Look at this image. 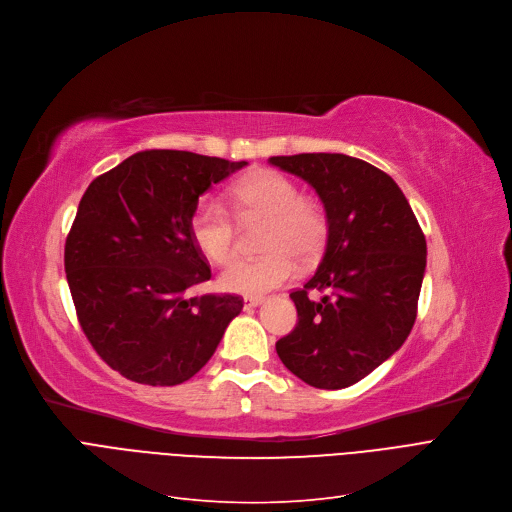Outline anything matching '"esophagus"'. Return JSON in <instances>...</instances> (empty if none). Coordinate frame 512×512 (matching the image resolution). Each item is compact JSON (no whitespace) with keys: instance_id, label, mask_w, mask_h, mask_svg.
I'll return each mask as SVG.
<instances>
[{"instance_id":"esophagus-1","label":"esophagus","mask_w":512,"mask_h":512,"mask_svg":"<svg viewBox=\"0 0 512 512\" xmlns=\"http://www.w3.org/2000/svg\"><path fill=\"white\" fill-rule=\"evenodd\" d=\"M262 302H264V298H262V296H250V298L243 300V304H246L248 308H256V306H260Z\"/></svg>"}]
</instances>
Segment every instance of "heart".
<instances>
[{
  "label": "heart",
  "instance_id": "1",
  "mask_svg": "<svg viewBox=\"0 0 512 512\" xmlns=\"http://www.w3.org/2000/svg\"><path fill=\"white\" fill-rule=\"evenodd\" d=\"M231 202L243 218L266 216L264 256L235 258L221 273L223 289L241 296H260L291 281L300 262H310L325 248L327 214L302 198L298 185L277 170H258L231 187ZM198 250L214 264H225L235 252L237 227L231 210L212 196L202 198L189 218Z\"/></svg>",
  "mask_w": 512,
  "mask_h": 512
}]
</instances>
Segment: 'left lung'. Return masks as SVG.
<instances>
[{
  "label": "left lung",
  "mask_w": 512,
  "mask_h": 512,
  "mask_svg": "<svg viewBox=\"0 0 512 512\" xmlns=\"http://www.w3.org/2000/svg\"><path fill=\"white\" fill-rule=\"evenodd\" d=\"M304 179L327 214V246L312 279L289 298L298 325L277 342L285 367L319 389H342L373 373L415 325L427 243L396 181L346 154L273 156ZM327 290L312 303L307 291Z\"/></svg>",
  "instance_id": "obj_1"
}]
</instances>
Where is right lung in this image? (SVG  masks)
I'll use <instances>...</instances> for the list:
<instances>
[{
	"mask_svg": "<svg viewBox=\"0 0 512 512\" xmlns=\"http://www.w3.org/2000/svg\"><path fill=\"white\" fill-rule=\"evenodd\" d=\"M246 164L148 150L83 193L66 237V279L83 333L123 377L145 385L191 379L241 312L239 296H187L210 279L189 218L202 193Z\"/></svg>",
	"mask_w": 512,
	"mask_h": 512,
	"instance_id": "add662e5",
	"label": "right lung"
}]
</instances>
